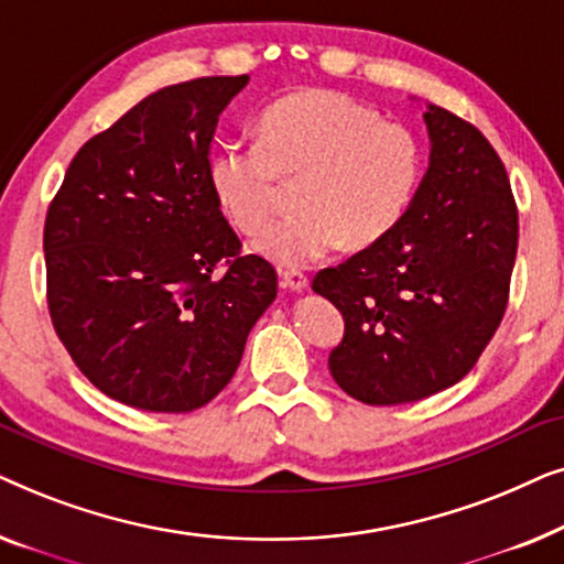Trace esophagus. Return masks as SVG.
I'll list each match as a JSON object with an SVG mask.
<instances>
[{
  "mask_svg": "<svg viewBox=\"0 0 564 564\" xmlns=\"http://www.w3.org/2000/svg\"><path fill=\"white\" fill-rule=\"evenodd\" d=\"M282 284H284V288L295 290V292H303L307 288V274L300 272V269H284Z\"/></svg>",
  "mask_w": 564,
  "mask_h": 564,
  "instance_id": "esophagus-1",
  "label": "esophagus"
}]
</instances>
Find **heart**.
Segmentation results:
<instances>
[{
  "label": "heart",
  "mask_w": 564,
  "mask_h": 564,
  "mask_svg": "<svg viewBox=\"0 0 564 564\" xmlns=\"http://www.w3.org/2000/svg\"><path fill=\"white\" fill-rule=\"evenodd\" d=\"M297 215L257 241L280 267H305L336 251L380 243L403 220L421 182V145L411 128L357 99L305 89L267 107L259 141L228 143L210 161V184L230 223L259 234L297 184Z\"/></svg>",
  "instance_id": "heart-1"
}]
</instances>
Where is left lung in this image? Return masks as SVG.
Segmentation results:
<instances>
[{"instance_id":"8db88e82","label":"left lung","mask_w":564,"mask_h":564,"mask_svg":"<svg viewBox=\"0 0 564 564\" xmlns=\"http://www.w3.org/2000/svg\"><path fill=\"white\" fill-rule=\"evenodd\" d=\"M431 164L380 243L321 269L313 290L344 315L328 369L367 405L415 403L457 384L506 315L519 210L506 166L473 122L423 115Z\"/></svg>"}]
</instances>
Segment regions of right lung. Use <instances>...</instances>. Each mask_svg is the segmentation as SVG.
<instances>
[{
	"label": "right lung",
	"instance_id": "add662e5",
	"mask_svg": "<svg viewBox=\"0 0 564 564\" xmlns=\"http://www.w3.org/2000/svg\"><path fill=\"white\" fill-rule=\"evenodd\" d=\"M246 84L153 91L82 145L45 215L53 328L97 390L138 411L210 403L276 297L274 267L243 253L210 184L218 118Z\"/></svg>",
	"mask_w": 564,
	"mask_h": 564
}]
</instances>
